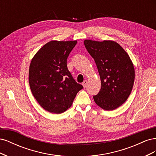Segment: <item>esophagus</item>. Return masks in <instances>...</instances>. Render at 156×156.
<instances>
[{
    "label": "esophagus",
    "mask_w": 156,
    "mask_h": 156,
    "mask_svg": "<svg viewBox=\"0 0 156 156\" xmlns=\"http://www.w3.org/2000/svg\"><path fill=\"white\" fill-rule=\"evenodd\" d=\"M87 84H88V82H87V81H84L83 82V83H82V85L83 86V87L84 88H85L86 87H87Z\"/></svg>",
    "instance_id": "esophagus-1"
}]
</instances>
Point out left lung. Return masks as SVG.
<instances>
[{
	"label": "left lung",
	"instance_id": "1",
	"mask_svg": "<svg viewBox=\"0 0 156 156\" xmlns=\"http://www.w3.org/2000/svg\"><path fill=\"white\" fill-rule=\"evenodd\" d=\"M84 44L95 60L101 89L94 96L96 104L105 111L115 110L127 100L135 81L133 64L127 52L112 40H84Z\"/></svg>",
	"mask_w": 156,
	"mask_h": 156
}]
</instances>
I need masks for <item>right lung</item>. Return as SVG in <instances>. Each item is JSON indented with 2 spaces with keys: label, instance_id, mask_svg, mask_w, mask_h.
<instances>
[{
  "label": "right lung",
  "instance_id": "1",
  "mask_svg": "<svg viewBox=\"0 0 156 156\" xmlns=\"http://www.w3.org/2000/svg\"><path fill=\"white\" fill-rule=\"evenodd\" d=\"M77 42L50 41L31 60L29 73L31 92L40 105L49 112L60 114L68 110L83 88L67 68L68 56Z\"/></svg>",
  "mask_w": 156,
  "mask_h": 156
}]
</instances>
